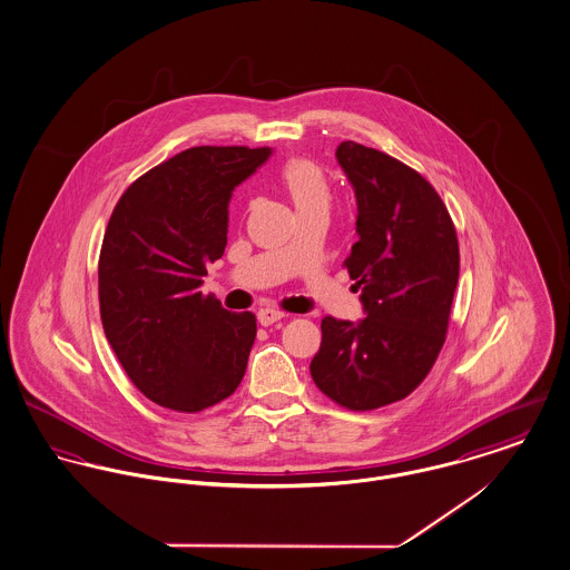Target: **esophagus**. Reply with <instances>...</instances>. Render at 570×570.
<instances>
[{
  "mask_svg": "<svg viewBox=\"0 0 570 570\" xmlns=\"http://www.w3.org/2000/svg\"><path fill=\"white\" fill-rule=\"evenodd\" d=\"M285 317V313L283 311H278V308H259V313H257V320H259V324L262 326H272V324H276V322H281Z\"/></svg>",
  "mask_w": 570,
  "mask_h": 570,
  "instance_id": "1",
  "label": "esophagus"
}]
</instances>
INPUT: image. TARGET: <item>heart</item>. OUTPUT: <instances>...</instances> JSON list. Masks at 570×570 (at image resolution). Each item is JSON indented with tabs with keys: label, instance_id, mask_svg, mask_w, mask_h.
<instances>
[{
	"label": "heart",
	"instance_id": "1",
	"mask_svg": "<svg viewBox=\"0 0 570 570\" xmlns=\"http://www.w3.org/2000/svg\"><path fill=\"white\" fill-rule=\"evenodd\" d=\"M278 184L298 216L313 212H328L333 203V184L326 170L308 159V157H292L278 170Z\"/></svg>",
	"mask_w": 570,
	"mask_h": 570
}]
</instances>
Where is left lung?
<instances>
[{
	"instance_id": "obj_1",
	"label": "left lung",
	"mask_w": 570,
	"mask_h": 570,
	"mask_svg": "<svg viewBox=\"0 0 570 570\" xmlns=\"http://www.w3.org/2000/svg\"><path fill=\"white\" fill-rule=\"evenodd\" d=\"M354 186L358 242L343 262L361 289L358 324L322 320L311 361L317 389L347 411H374L411 395L445 343L460 253L445 203L415 168L386 153L337 147Z\"/></svg>"
}]
</instances>
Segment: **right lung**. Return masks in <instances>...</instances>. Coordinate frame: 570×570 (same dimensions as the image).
I'll list each match as a JSON object with an SVG mask.
<instances>
[{
	"mask_svg": "<svg viewBox=\"0 0 570 570\" xmlns=\"http://www.w3.org/2000/svg\"><path fill=\"white\" fill-rule=\"evenodd\" d=\"M267 147H191L138 177L116 203L99 255V308L125 374L155 404L200 413L244 379L257 335L198 289L227 246L230 191Z\"/></svg>",
	"mask_w": 570,
	"mask_h": 570,
	"instance_id": "obj_1",
	"label": "right lung"
}]
</instances>
